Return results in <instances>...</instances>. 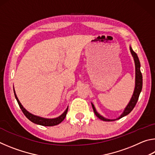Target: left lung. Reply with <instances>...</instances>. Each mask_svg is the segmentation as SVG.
<instances>
[{"label":"left lung","mask_w":155,"mask_h":155,"mask_svg":"<svg viewBox=\"0 0 155 155\" xmlns=\"http://www.w3.org/2000/svg\"><path fill=\"white\" fill-rule=\"evenodd\" d=\"M130 53L132 54V56L133 57V59H134V62H135V89H134V91H133V94L132 95V97L130 100V101L128 102V104L127 107H125V109L124 110V111L122 112V114L120 115L118 117H117L116 119H108L106 118V117H103V115H101V114L98 113V111H96V109L95 108V107L93 104L92 103H91V106H92V108L94 110V112L95 115L97 117H98L99 119H101L103 121H107V122H110V121H114V120H119L122 117L126 116L128 114H129L131 112V111L134 108L136 103L138 101L139 96H140V94L141 91V90H142V84H143V79H142V74L141 73V70H140V60H139V58L137 57V54L135 53V52L133 51V50L131 48V46H130Z\"/></svg>","instance_id":"left-lung-1"}]
</instances>
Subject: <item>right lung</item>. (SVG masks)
<instances>
[{
    "mask_svg": "<svg viewBox=\"0 0 155 155\" xmlns=\"http://www.w3.org/2000/svg\"><path fill=\"white\" fill-rule=\"evenodd\" d=\"M14 95L15 97V99H16L18 103L20 106V108L22 111L23 114H25V116L27 117V118L30 120V121H31L33 123H35V124H36L44 126V127H52V126H55V125L60 124V123H61L63 120L65 119V116H66L68 107H67L66 109L65 110V111L61 115H59V117H55V118H46V117H40V116H38V115H35L34 114H32L31 113L28 112L27 110L22 105V104L20 103V101L18 100V97L16 96V94H15L14 87Z\"/></svg>",
    "mask_w": 155,
    "mask_h": 155,
    "instance_id": "add662e5",
    "label": "right lung"
}]
</instances>
